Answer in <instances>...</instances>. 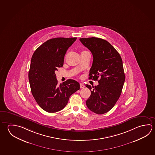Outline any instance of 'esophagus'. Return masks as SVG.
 <instances>
[{
	"label": "esophagus",
	"mask_w": 155,
	"mask_h": 155,
	"mask_svg": "<svg viewBox=\"0 0 155 155\" xmlns=\"http://www.w3.org/2000/svg\"><path fill=\"white\" fill-rule=\"evenodd\" d=\"M84 87H85V85H84V84H82V83H80V87L81 89H83V88H84Z\"/></svg>",
	"instance_id": "obj_1"
}]
</instances>
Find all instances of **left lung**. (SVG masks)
I'll return each instance as SVG.
<instances>
[{
	"label": "left lung",
	"mask_w": 155,
	"mask_h": 155,
	"mask_svg": "<svg viewBox=\"0 0 155 155\" xmlns=\"http://www.w3.org/2000/svg\"><path fill=\"white\" fill-rule=\"evenodd\" d=\"M79 40L93 56L89 79L98 82L95 87L85 85L91 91L86 104L96 114H104L114 107L122 91L125 81L122 59L117 50L105 40L92 37L79 38Z\"/></svg>",
	"instance_id": "obj_1"
}]
</instances>
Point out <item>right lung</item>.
Listing matches in <instances>:
<instances>
[{"label": "right lung", "instance_id": "1", "mask_svg": "<svg viewBox=\"0 0 155 155\" xmlns=\"http://www.w3.org/2000/svg\"><path fill=\"white\" fill-rule=\"evenodd\" d=\"M76 39L51 38L36 49L31 57L28 74L31 91L39 106L48 113L62 110L70 96L80 89L74 79L58 85L55 74L63 67L66 51Z\"/></svg>", "mask_w": 155, "mask_h": 155}]
</instances>
